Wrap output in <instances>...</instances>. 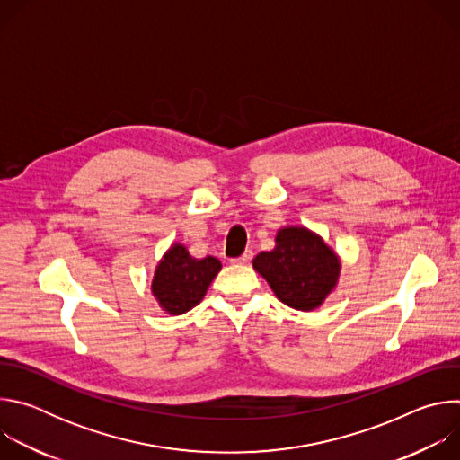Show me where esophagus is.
I'll return each instance as SVG.
<instances>
[{"label":"esophagus","instance_id":"esophagus-1","mask_svg":"<svg viewBox=\"0 0 460 460\" xmlns=\"http://www.w3.org/2000/svg\"><path fill=\"white\" fill-rule=\"evenodd\" d=\"M251 258H252V251H245L242 256H238V258H233L231 261H233V264H249Z\"/></svg>","mask_w":460,"mask_h":460}]
</instances>
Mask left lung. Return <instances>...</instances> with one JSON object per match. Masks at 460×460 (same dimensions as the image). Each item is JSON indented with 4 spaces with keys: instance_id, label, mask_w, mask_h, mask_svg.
Listing matches in <instances>:
<instances>
[{
    "instance_id": "obj_1",
    "label": "left lung",
    "mask_w": 460,
    "mask_h": 460,
    "mask_svg": "<svg viewBox=\"0 0 460 460\" xmlns=\"http://www.w3.org/2000/svg\"><path fill=\"white\" fill-rule=\"evenodd\" d=\"M275 249L256 254L252 268L268 280L280 302L313 311L330 295L341 275L337 252L305 227H282Z\"/></svg>"
}]
</instances>
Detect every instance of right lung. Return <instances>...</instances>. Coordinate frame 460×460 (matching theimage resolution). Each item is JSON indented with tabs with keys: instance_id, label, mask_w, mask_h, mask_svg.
I'll return each mask as SVG.
<instances>
[{
	"instance_id": "1",
	"label": "right lung",
	"mask_w": 460,
	"mask_h": 460,
	"mask_svg": "<svg viewBox=\"0 0 460 460\" xmlns=\"http://www.w3.org/2000/svg\"><path fill=\"white\" fill-rule=\"evenodd\" d=\"M220 270L218 258H192L185 245L174 243L156 266L151 289L164 311L181 314L202 302Z\"/></svg>"
}]
</instances>
